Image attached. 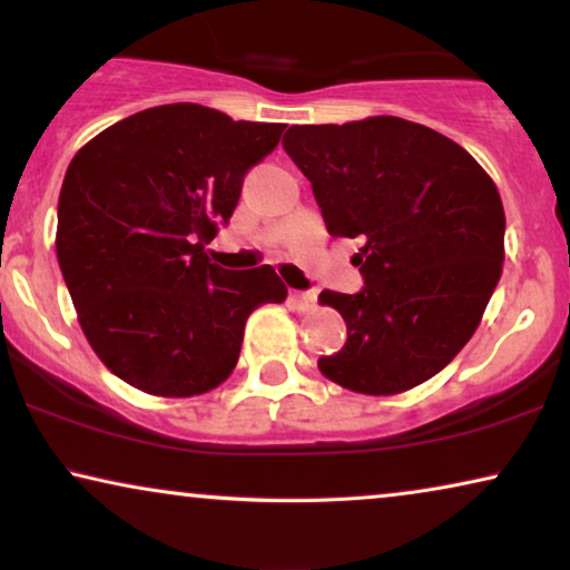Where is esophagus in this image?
Wrapping results in <instances>:
<instances>
[{
    "label": "esophagus",
    "mask_w": 570,
    "mask_h": 570,
    "mask_svg": "<svg viewBox=\"0 0 570 570\" xmlns=\"http://www.w3.org/2000/svg\"><path fill=\"white\" fill-rule=\"evenodd\" d=\"M291 303H293L295 308L306 311V308H311L316 303V293L314 291H293L291 293Z\"/></svg>",
    "instance_id": "1"
}]
</instances>
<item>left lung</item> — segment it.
I'll use <instances>...</instances> for the list:
<instances>
[{
	"mask_svg": "<svg viewBox=\"0 0 570 570\" xmlns=\"http://www.w3.org/2000/svg\"><path fill=\"white\" fill-rule=\"evenodd\" d=\"M283 147L330 236L363 238L361 291L318 295L347 324L345 347L318 371L363 394L423 384L470 342L501 279L495 184L464 147L396 116L291 127Z\"/></svg>",
	"mask_w": 570,
	"mask_h": 570,
	"instance_id": "left-lung-1",
	"label": "left lung"
}]
</instances>
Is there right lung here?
I'll use <instances>...</instances> for the list:
<instances>
[{
  "instance_id": "right-lung-1",
  "label": "right lung",
  "mask_w": 570,
  "mask_h": 570,
  "mask_svg": "<svg viewBox=\"0 0 570 570\" xmlns=\"http://www.w3.org/2000/svg\"><path fill=\"white\" fill-rule=\"evenodd\" d=\"M283 129L168 104L116 121L69 163L57 259L114 376L155 396L205 394L236 368L248 314L285 301L269 264L223 269L205 252Z\"/></svg>"
}]
</instances>
